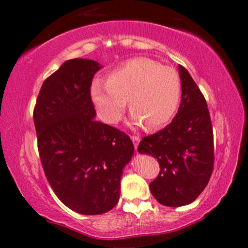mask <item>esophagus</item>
<instances>
[{
    "label": "esophagus",
    "instance_id": "obj_1",
    "mask_svg": "<svg viewBox=\"0 0 248 248\" xmlns=\"http://www.w3.org/2000/svg\"><path fill=\"white\" fill-rule=\"evenodd\" d=\"M130 139H132V141L134 143V148H135V150L138 152V146H139V142H140V138H139V136L133 135V136H130Z\"/></svg>",
    "mask_w": 248,
    "mask_h": 248
}]
</instances>
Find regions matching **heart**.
I'll list each match as a JSON object with an SVG mask.
<instances>
[{
    "mask_svg": "<svg viewBox=\"0 0 248 248\" xmlns=\"http://www.w3.org/2000/svg\"><path fill=\"white\" fill-rule=\"evenodd\" d=\"M91 96L107 124L120 120L127 101L133 124L155 130L177 110L181 80L171 67L148 58H132L108 73L105 82H93Z\"/></svg>",
    "mask_w": 248,
    "mask_h": 248,
    "instance_id": "heart-1",
    "label": "heart"
}]
</instances>
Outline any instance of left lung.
I'll return each instance as SVG.
<instances>
[{"label":"left lung","mask_w":248,"mask_h":248,"mask_svg":"<svg viewBox=\"0 0 248 248\" xmlns=\"http://www.w3.org/2000/svg\"><path fill=\"white\" fill-rule=\"evenodd\" d=\"M182 98L178 112L164 129L144 136L140 154L157 158L160 173L149 184L158 203H192L209 183L213 170V132L205 98L190 73L178 65Z\"/></svg>","instance_id":"obj_1"}]
</instances>
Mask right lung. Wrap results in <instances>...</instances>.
Segmentation results:
<instances>
[{"instance_id": "right-lung-1", "label": "right lung", "mask_w": 248, "mask_h": 248, "mask_svg": "<svg viewBox=\"0 0 248 248\" xmlns=\"http://www.w3.org/2000/svg\"><path fill=\"white\" fill-rule=\"evenodd\" d=\"M101 65L70 59L43 82L33 122L45 176L62 203L81 215H101L120 198L124 168L134 154L129 136L95 121L91 98Z\"/></svg>"}]
</instances>
